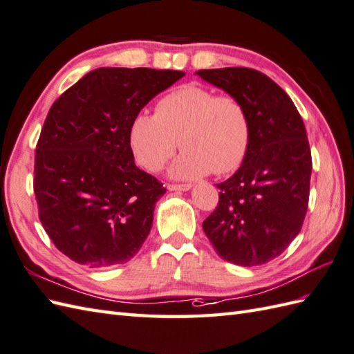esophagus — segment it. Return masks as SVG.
<instances>
[{
	"mask_svg": "<svg viewBox=\"0 0 354 354\" xmlns=\"http://www.w3.org/2000/svg\"><path fill=\"white\" fill-rule=\"evenodd\" d=\"M167 188L170 192H187L192 188V184H169Z\"/></svg>",
	"mask_w": 354,
	"mask_h": 354,
	"instance_id": "esophagus-1",
	"label": "esophagus"
}]
</instances>
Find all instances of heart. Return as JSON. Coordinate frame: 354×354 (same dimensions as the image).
<instances>
[{
	"mask_svg": "<svg viewBox=\"0 0 354 354\" xmlns=\"http://www.w3.org/2000/svg\"><path fill=\"white\" fill-rule=\"evenodd\" d=\"M129 146L143 169L158 171L179 147L171 166L175 178H197L212 171L227 175L241 166L252 138L248 106L235 95L188 83L155 104V114L138 113L131 120Z\"/></svg>",
	"mask_w": 354,
	"mask_h": 354,
	"instance_id": "obj_1",
	"label": "heart"
}]
</instances>
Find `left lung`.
I'll use <instances>...</instances> for the list:
<instances>
[{
	"label": "left lung",
	"mask_w": 354,
	"mask_h": 354,
	"mask_svg": "<svg viewBox=\"0 0 354 354\" xmlns=\"http://www.w3.org/2000/svg\"><path fill=\"white\" fill-rule=\"evenodd\" d=\"M205 81L235 95L252 120L248 155L220 188L202 223L220 258L243 267L277 258L294 240L309 203L312 157L305 123L291 97L250 68L202 69Z\"/></svg>",
	"instance_id": "1"
}]
</instances>
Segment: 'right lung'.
Returning <instances> with one entry per match:
<instances>
[{"instance_id":"add662e5","label":"right lung","mask_w":354,"mask_h":354,"mask_svg":"<svg viewBox=\"0 0 354 354\" xmlns=\"http://www.w3.org/2000/svg\"><path fill=\"white\" fill-rule=\"evenodd\" d=\"M183 71L100 68L49 109L35 153L39 218L63 254L102 268L128 262L149 235L166 193L134 162L131 120Z\"/></svg>"}]
</instances>
